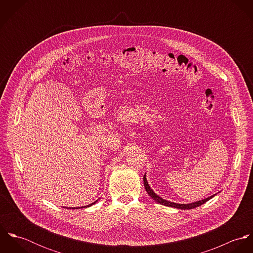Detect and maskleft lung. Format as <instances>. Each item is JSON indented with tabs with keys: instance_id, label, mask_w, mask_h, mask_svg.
Wrapping results in <instances>:
<instances>
[{
	"instance_id": "obj_1",
	"label": "left lung",
	"mask_w": 253,
	"mask_h": 253,
	"mask_svg": "<svg viewBox=\"0 0 253 253\" xmlns=\"http://www.w3.org/2000/svg\"><path fill=\"white\" fill-rule=\"evenodd\" d=\"M143 181H144V187L148 193V195L153 199L155 200L158 204L160 205H163V206H166V207H169V208H174V209H179V210H192V209H195V208H198L202 205H204L205 203H207L209 200L212 199L215 195H212L207 199H204V200H201V201H197V202H194V203H190V204H177V203H173V202H169V201H167L165 199H163L162 197H160L159 195H157L153 189L149 186L148 184V181L146 178V174H144L143 176Z\"/></svg>"
}]
</instances>
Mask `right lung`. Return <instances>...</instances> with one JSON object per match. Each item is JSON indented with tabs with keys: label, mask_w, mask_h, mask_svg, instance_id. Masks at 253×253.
<instances>
[{
	"label": "right lung",
	"mask_w": 253,
	"mask_h": 253,
	"mask_svg": "<svg viewBox=\"0 0 253 253\" xmlns=\"http://www.w3.org/2000/svg\"><path fill=\"white\" fill-rule=\"evenodd\" d=\"M97 201H98V200H96L95 202H93V203H91V204H89V205H87V206H84V207H81V209H84V208H89V207H91L92 205H94L95 203H97ZM67 209H69V210H78V209H80V208H67Z\"/></svg>",
	"instance_id": "right-lung-1"
}]
</instances>
